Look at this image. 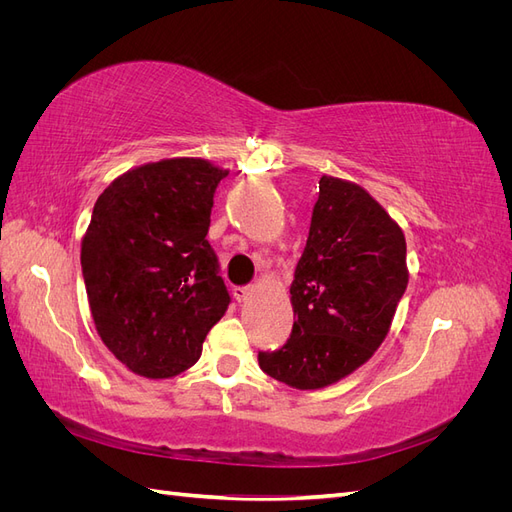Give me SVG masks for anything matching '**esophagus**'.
Returning a JSON list of instances; mask_svg holds the SVG:
<instances>
[{
  "instance_id": "1",
  "label": "esophagus",
  "mask_w": 512,
  "mask_h": 512,
  "mask_svg": "<svg viewBox=\"0 0 512 512\" xmlns=\"http://www.w3.org/2000/svg\"><path fill=\"white\" fill-rule=\"evenodd\" d=\"M232 294H235V299L239 303H245L254 294V288L252 286H235V288H232Z\"/></svg>"
}]
</instances>
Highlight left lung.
<instances>
[{
  "label": "left lung",
  "mask_w": 512,
  "mask_h": 512,
  "mask_svg": "<svg viewBox=\"0 0 512 512\" xmlns=\"http://www.w3.org/2000/svg\"><path fill=\"white\" fill-rule=\"evenodd\" d=\"M294 269L288 342L258 352L260 369L294 389H322L384 342L408 286L406 237L356 183L324 175Z\"/></svg>",
  "instance_id": "obj_1"
}]
</instances>
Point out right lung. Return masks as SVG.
I'll return each instance as SVG.
<instances>
[{
    "label": "right lung",
    "instance_id": "obj_1",
    "mask_svg": "<svg viewBox=\"0 0 512 512\" xmlns=\"http://www.w3.org/2000/svg\"><path fill=\"white\" fill-rule=\"evenodd\" d=\"M228 170L173 158L128 170L100 194L81 245L98 335L145 378L192 367L230 303L207 241L213 194Z\"/></svg>",
    "mask_w": 512,
    "mask_h": 512
}]
</instances>
